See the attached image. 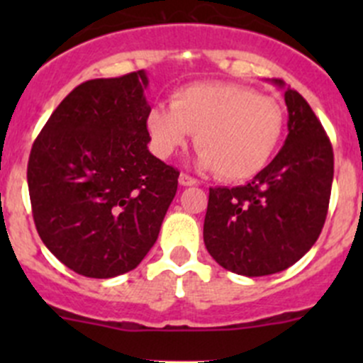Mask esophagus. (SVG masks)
Instances as JSON below:
<instances>
[{
  "label": "esophagus",
  "mask_w": 363,
  "mask_h": 363,
  "mask_svg": "<svg viewBox=\"0 0 363 363\" xmlns=\"http://www.w3.org/2000/svg\"><path fill=\"white\" fill-rule=\"evenodd\" d=\"M179 184H181V186H195V184H199V181H196L195 177H191V175L181 174V175H179Z\"/></svg>",
  "instance_id": "1"
}]
</instances>
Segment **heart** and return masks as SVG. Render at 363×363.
Masks as SVG:
<instances>
[{"label":"heart","instance_id":"b5f03b06","mask_svg":"<svg viewBox=\"0 0 363 363\" xmlns=\"http://www.w3.org/2000/svg\"><path fill=\"white\" fill-rule=\"evenodd\" d=\"M145 124L160 158L184 149L196 133L200 167L237 182L255 177L272 158L283 137L284 111L247 86L203 82L175 91L170 107H152Z\"/></svg>","mask_w":363,"mask_h":363}]
</instances>
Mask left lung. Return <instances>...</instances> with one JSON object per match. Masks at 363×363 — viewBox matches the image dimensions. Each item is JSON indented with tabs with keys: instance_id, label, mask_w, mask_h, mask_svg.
I'll list each match as a JSON object with an SVG mask.
<instances>
[{
	"instance_id": "left-lung-1",
	"label": "left lung",
	"mask_w": 363,
	"mask_h": 363,
	"mask_svg": "<svg viewBox=\"0 0 363 363\" xmlns=\"http://www.w3.org/2000/svg\"><path fill=\"white\" fill-rule=\"evenodd\" d=\"M274 84L283 87L281 79ZM288 137L277 156L237 188L208 189L203 242L230 272L247 277L281 272L320 237L330 202L334 151L303 96L288 87Z\"/></svg>"
}]
</instances>
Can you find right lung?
Returning a JSON list of instances; mask_svg holds the SVG:
<instances>
[{"mask_svg":"<svg viewBox=\"0 0 363 363\" xmlns=\"http://www.w3.org/2000/svg\"><path fill=\"white\" fill-rule=\"evenodd\" d=\"M144 69L77 86L33 142L28 188L40 239L73 272L133 270L155 246L179 170L149 152Z\"/></svg>","mask_w":363,"mask_h":363,"instance_id":"right-lung-1","label":"right lung"}]
</instances>
